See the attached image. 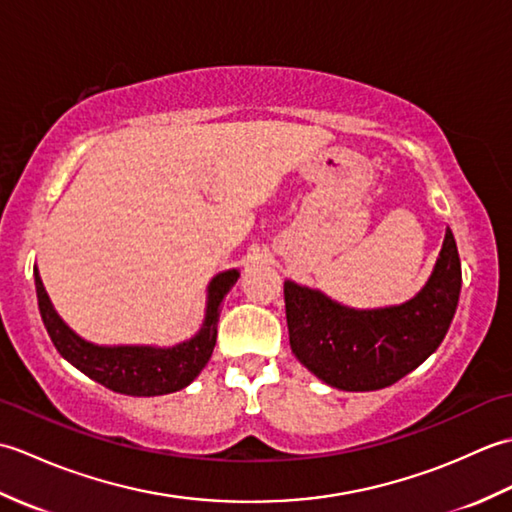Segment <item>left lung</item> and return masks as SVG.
Returning <instances> with one entry per match:
<instances>
[{"label":"left lung","instance_id":"obj_1","mask_svg":"<svg viewBox=\"0 0 512 512\" xmlns=\"http://www.w3.org/2000/svg\"><path fill=\"white\" fill-rule=\"evenodd\" d=\"M460 288L462 264L451 228L427 286L396 308L350 310L319 290L286 281L290 347L323 383L345 391L383 389L438 350Z\"/></svg>","mask_w":512,"mask_h":512}]
</instances>
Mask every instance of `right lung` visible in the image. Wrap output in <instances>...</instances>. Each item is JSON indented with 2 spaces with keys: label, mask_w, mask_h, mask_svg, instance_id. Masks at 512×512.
Listing matches in <instances>:
<instances>
[{
  "label": "right lung",
  "mask_w": 512,
  "mask_h": 512,
  "mask_svg": "<svg viewBox=\"0 0 512 512\" xmlns=\"http://www.w3.org/2000/svg\"><path fill=\"white\" fill-rule=\"evenodd\" d=\"M239 273L226 270L209 286V308L198 336L176 347H99L79 339L59 314L52 310V303L43 290L41 279L35 270L37 301L43 325L57 352L72 363L79 372L90 376L96 383L127 396H162L187 387L191 380L209 363L217 341V317L220 303L226 292L235 286Z\"/></svg>",
  "instance_id": "right-lung-1"
}]
</instances>
